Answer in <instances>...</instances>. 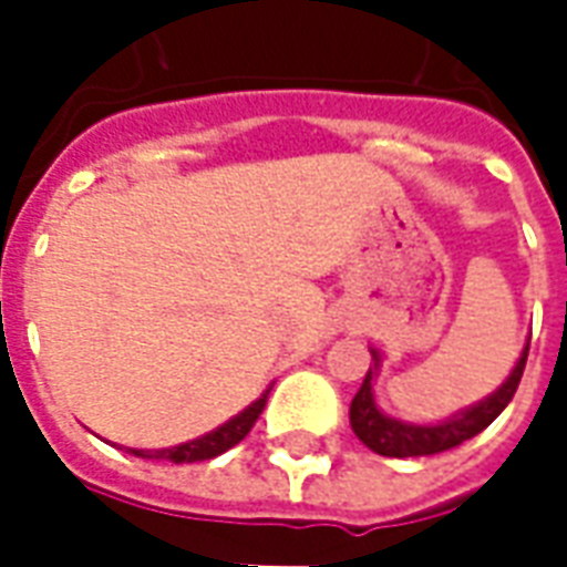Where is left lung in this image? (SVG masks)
Segmentation results:
<instances>
[{"mask_svg":"<svg viewBox=\"0 0 567 567\" xmlns=\"http://www.w3.org/2000/svg\"><path fill=\"white\" fill-rule=\"evenodd\" d=\"M373 355V368L368 370V377L361 382V389L352 398L349 406V422L355 437L373 450L377 455H389V458H413V455H434V452L452 450L464 440L476 437L483 427H488L495 419L501 416V410L511 404L516 385L523 380L525 358H528V340H525L523 352L513 364L511 377L501 382L495 392L476 401V404L464 406L458 413H452L450 419H440V422H404V419H394L389 413H382L377 398H373V380L380 373V349H370Z\"/></svg>","mask_w":567,"mask_h":567,"instance_id":"left-lung-1","label":"left lung"}]
</instances>
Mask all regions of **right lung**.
<instances>
[{
	"mask_svg": "<svg viewBox=\"0 0 567 567\" xmlns=\"http://www.w3.org/2000/svg\"><path fill=\"white\" fill-rule=\"evenodd\" d=\"M267 394H270V389L260 394L258 401H251L243 413H236L234 419H227L224 425L212 427L209 434H203V437L187 440V443H178V446H166V450H130V452H133V455H142V458H161V462H175V464H190V462H206V458H215V455H221V452H227L230 446H236V443L251 431V425L258 422L260 410H264V404H267Z\"/></svg>",
	"mask_w": 567,
	"mask_h": 567,
	"instance_id": "1",
	"label": "right lung"
}]
</instances>
